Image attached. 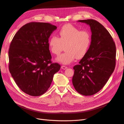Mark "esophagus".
<instances>
[{
  "mask_svg": "<svg viewBox=\"0 0 124 124\" xmlns=\"http://www.w3.org/2000/svg\"><path fill=\"white\" fill-rule=\"evenodd\" d=\"M67 68H68V67H67V66H62V69H63V70L66 69Z\"/></svg>",
  "mask_w": 124,
  "mask_h": 124,
  "instance_id": "obj_1",
  "label": "esophagus"
}]
</instances>
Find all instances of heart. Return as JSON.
<instances>
[{
	"mask_svg": "<svg viewBox=\"0 0 124 124\" xmlns=\"http://www.w3.org/2000/svg\"><path fill=\"white\" fill-rule=\"evenodd\" d=\"M92 43L91 34L87 31L80 30L71 25L63 26L58 31V37L52 36L48 46L52 53L58 55L65 46V53L56 58V61L68 65L76 58L80 59L87 53Z\"/></svg>",
	"mask_w": 124,
	"mask_h": 124,
	"instance_id": "1",
	"label": "heart"
}]
</instances>
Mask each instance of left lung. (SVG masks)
<instances>
[{
	"mask_svg": "<svg viewBox=\"0 0 124 124\" xmlns=\"http://www.w3.org/2000/svg\"><path fill=\"white\" fill-rule=\"evenodd\" d=\"M89 25L92 43L87 53L73 67L72 84L84 96L94 95L103 88L115 69L116 46L110 33L94 20H79Z\"/></svg>",
	"mask_w": 124,
	"mask_h": 124,
	"instance_id": "8db88e82",
	"label": "left lung"
}]
</instances>
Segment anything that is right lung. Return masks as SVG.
I'll return each instance as SVG.
<instances>
[{
	"instance_id": "right-lung-1",
	"label": "right lung",
	"mask_w": 124,
	"mask_h": 124,
	"mask_svg": "<svg viewBox=\"0 0 124 124\" xmlns=\"http://www.w3.org/2000/svg\"><path fill=\"white\" fill-rule=\"evenodd\" d=\"M57 29L47 23L31 22L18 30L9 50V68L17 85L32 96L46 93L61 68L52 63L48 38Z\"/></svg>"
}]
</instances>
